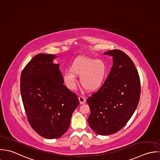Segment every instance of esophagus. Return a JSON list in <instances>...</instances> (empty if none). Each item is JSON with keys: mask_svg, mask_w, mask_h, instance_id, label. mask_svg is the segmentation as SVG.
<instances>
[{"mask_svg": "<svg viewBox=\"0 0 160 160\" xmlns=\"http://www.w3.org/2000/svg\"><path fill=\"white\" fill-rule=\"evenodd\" d=\"M78 99H79V101H80V104H84L85 102H86V99L84 97H82V96H80L78 98Z\"/></svg>", "mask_w": 160, "mask_h": 160, "instance_id": "obj_1", "label": "esophagus"}]
</instances>
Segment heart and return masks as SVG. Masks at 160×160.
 <instances>
[{
  "label": "heart",
  "mask_w": 160,
  "mask_h": 160,
  "mask_svg": "<svg viewBox=\"0 0 160 160\" xmlns=\"http://www.w3.org/2000/svg\"><path fill=\"white\" fill-rule=\"evenodd\" d=\"M70 71L63 75V80L67 87L70 90L75 88V76L80 77L82 87L91 92L99 89L108 76V68L105 62L85 56L77 58L72 64Z\"/></svg>",
  "instance_id": "heart-1"
}]
</instances>
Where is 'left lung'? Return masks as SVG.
I'll return each instance as SVG.
<instances>
[{
  "label": "left lung",
  "mask_w": 160,
  "mask_h": 160,
  "mask_svg": "<svg viewBox=\"0 0 160 160\" xmlns=\"http://www.w3.org/2000/svg\"><path fill=\"white\" fill-rule=\"evenodd\" d=\"M112 57L113 65L100 89L87 102L90 109L88 122L98 135L113 134L124 127L133 114L140 96L138 73L123 51L104 53Z\"/></svg>",
  "instance_id": "8db88e82"
}]
</instances>
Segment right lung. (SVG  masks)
<instances>
[{"instance_id":"obj_1","label":"right lung","mask_w":160,"mask_h":160,"mask_svg":"<svg viewBox=\"0 0 160 160\" xmlns=\"http://www.w3.org/2000/svg\"><path fill=\"white\" fill-rule=\"evenodd\" d=\"M56 55L39 54L25 66L20 77V92L32 128L48 139L61 137L68 130L77 96L64 84Z\"/></svg>"}]
</instances>
